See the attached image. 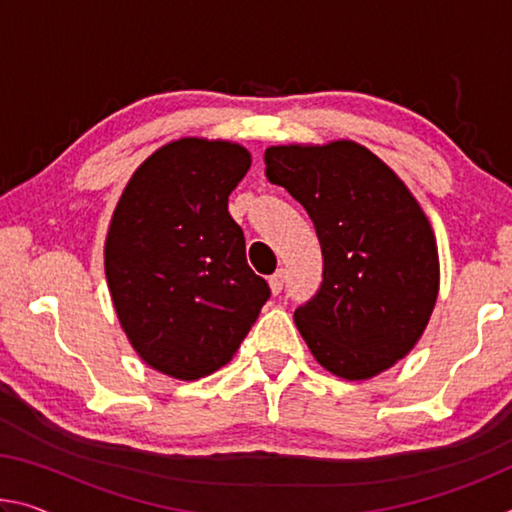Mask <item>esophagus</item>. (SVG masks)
Returning a JSON list of instances; mask_svg holds the SVG:
<instances>
[{
    "label": "esophagus",
    "mask_w": 512,
    "mask_h": 512,
    "mask_svg": "<svg viewBox=\"0 0 512 512\" xmlns=\"http://www.w3.org/2000/svg\"><path fill=\"white\" fill-rule=\"evenodd\" d=\"M284 268H280V271H275L271 277H268V287H271V293L273 296H277V293L282 291V287H284Z\"/></svg>",
    "instance_id": "34e87169"
}]
</instances>
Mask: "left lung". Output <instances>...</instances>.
I'll return each mask as SVG.
<instances>
[{
	"mask_svg": "<svg viewBox=\"0 0 512 512\" xmlns=\"http://www.w3.org/2000/svg\"><path fill=\"white\" fill-rule=\"evenodd\" d=\"M266 176L314 221L323 284L293 314L314 359L363 381L393 368L420 341L440 289L438 244L402 178L352 140L280 144Z\"/></svg>",
	"mask_w": 512,
	"mask_h": 512,
	"instance_id": "8db88e82",
	"label": "left lung"
}]
</instances>
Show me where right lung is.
Here are the masks:
<instances>
[{"label":"right lung","mask_w":512,"mask_h":512,"mask_svg":"<svg viewBox=\"0 0 512 512\" xmlns=\"http://www.w3.org/2000/svg\"><path fill=\"white\" fill-rule=\"evenodd\" d=\"M250 162L237 142L171 140L135 169L112 212L103 244L112 307L137 357L167 377L223 368L271 296L228 212Z\"/></svg>","instance_id":"right-lung-1"}]
</instances>
